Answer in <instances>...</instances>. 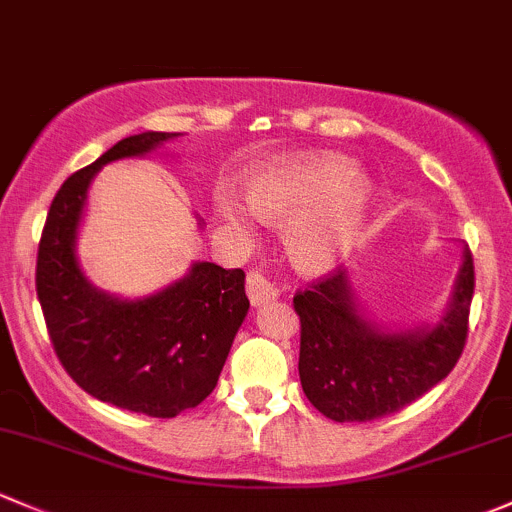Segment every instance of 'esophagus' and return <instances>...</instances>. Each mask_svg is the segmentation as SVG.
<instances>
[{"instance_id":"34e87169","label":"esophagus","mask_w":512,"mask_h":512,"mask_svg":"<svg viewBox=\"0 0 512 512\" xmlns=\"http://www.w3.org/2000/svg\"><path fill=\"white\" fill-rule=\"evenodd\" d=\"M247 297H250L252 306H262V304H270V301L277 299L279 289L274 287V284L262 272L250 270L247 272Z\"/></svg>"}]
</instances>
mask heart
I'll use <instances>...</instances> for the list:
<instances>
[{"label":"heart","mask_w":512,"mask_h":512,"mask_svg":"<svg viewBox=\"0 0 512 512\" xmlns=\"http://www.w3.org/2000/svg\"><path fill=\"white\" fill-rule=\"evenodd\" d=\"M252 213L282 225L284 250L301 272L321 274L336 267L358 240L370 203V181L338 154H306L262 166L247 181ZM215 206L238 230H250L247 211L230 193Z\"/></svg>","instance_id":"heart-1"}]
</instances>
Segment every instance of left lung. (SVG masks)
Wrapping results in <instances>:
<instances>
[{"label": "left lung", "instance_id": "obj_1", "mask_svg": "<svg viewBox=\"0 0 512 512\" xmlns=\"http://www.w3.org/2000/svg\"><path fill=\"white\" fill-rule=\"evenodd\" d=\"M471 299L469 245L434 326L387 331L365 316L346 270L319 279L294 297L304 395L333 422H370L402 410L454 370L466 346Z\"/></svg>", "mask_w": 512, "mask_h": 512}]
</instances>
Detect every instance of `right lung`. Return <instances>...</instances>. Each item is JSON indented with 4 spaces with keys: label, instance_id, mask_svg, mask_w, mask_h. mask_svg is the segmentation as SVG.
<instances>
[{
    "label": "right lung",
    "instance_id": "obj_1",
    "mask_svg": "<svg viewBox=\"0 0 512 512\" xmlns=\"http://www.w3.org/2000/svg\"><path fill=\"white\" fill-rule=\"evenodd\" d=\"M181 132L122 139L58 188L36 257V294L53 351L88 395L122 410L169 419L213 392L250 301L245 272L193 262L179 282L120 299L80 270L75 245L93 176L117 159L144 157Z\"/></svg>",
    "mask_w": 512,
    "mask_h": 512
}]
</instances>
